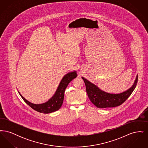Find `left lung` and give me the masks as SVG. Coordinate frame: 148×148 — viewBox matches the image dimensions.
<instances>
[{"mask_svg": "<svg viewBox=\"0 0 148 148\" xmlns=\"http://www.w3.org/2000/svg\"><path fill=\"white\" fill-rule=\"evenodd\" d=\"M82 79L84 82L87 94L92 103L99 108H106L121 105L134 91L137 84L138 77H136L132 87L127 91L118 94L103 92L86 79L83 77Z\"/></svg>", "mask_w": 148, "mask_h": 148, "instance_id": "left-lung-1", "label": "left lung"}]
</instances>
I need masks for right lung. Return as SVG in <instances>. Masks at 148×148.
<instances>
[{"instance_id":"add662e5","label":"right lung","mask_w":148,"mask_h":148,"mask_svg":"<svg viewBox=\"0 0 148 148\" xmlns=\"http://www.w3.org/2000/svg\"><path fill=\"white\" fill-rule=\"evenodd\" d=\"M77 74L76 73V71L70 72L66 74L61 80L55 94L51 97V98L47 102L45 103L41 104H34L27 100L21 94L20 95L30 107L39 113L48 114L56 112L59 110L63 104L64 92L66 88L71 81L77 77Z\"/></svg>"}]
</instances>
